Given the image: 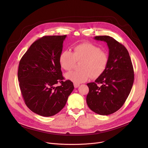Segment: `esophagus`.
I'll list each match as a JSON object with an SVG mask.
<instances>
[{"instance_id": "34e87169", "label": "esophagus", "mask_w": 148, "mask_h": 148, "mask_svg": "<svg viewBox=\"0 0 148 148\" xmlns=\"http://www.w3.org/2000/svg\"><path fill=\"white\" fill-rule=\"evenodd\" d=\"M74 87L76 88H78L79 86V84H77V83H74Z\"/></svg>"}]
</instances>
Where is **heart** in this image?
<instances>
[{
    "label": "heart",
    "mask_w": 148,
    "mask_h": 148,
    "mask_svg": "<svg viewBox=\"0 0 148 148\" xmlns=\"http://www.w3.org/2000/svg\"><path fill=\"white\" fill-rule=\"evenodd\" d=\"M108 54L90 43H82L73 47V52L62 51L59 56V62L62 69L71 70L75 61H81L79 71H71L65 74L66 79L74 83L87 81L91 77L96 78L106 70L108 63Z\"/></svg>",
    "instance_id": "1"
}]
</instances>
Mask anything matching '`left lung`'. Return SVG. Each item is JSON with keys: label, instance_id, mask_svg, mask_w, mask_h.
<instances>
[{"label": "left lung", "instance_id": "1", "mask_svg": "<svg viewBox=\"0 0 148 148\" xmlns=\"http://www.w3.org/2000/svg\"><path fill=\"white\" fill-rule=\"evenodd\" d=\"M94 39L107 43L109 60L103 74L95 82L87 84L89 88L87 103L93 112L108 115L119 110L130 95L134 80V68L123 45L108 36H95Z\"/></svg>", "mask_w": 148, "mask_h": 148}]
</instances>
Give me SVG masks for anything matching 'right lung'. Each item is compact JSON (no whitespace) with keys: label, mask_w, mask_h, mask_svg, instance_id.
<instances>
[{"label":"right lung","mask_w":148,"mask_h":148,"mask_svg":"<svg viewBox=\"0 0 148 148\" xmlns=\"http://www.w3.org/2000/svg\"><path fill=\"white\" fill-rule=\"evenodd\" d=\"M67 35L43 36L35 41L21 58L17 76L27 107L43 116H51L64 107L74 90L63 81L59 56ZM58 83L60 86L55 87Z\"/></svg>","instance_id":"1"}]
</instances>
